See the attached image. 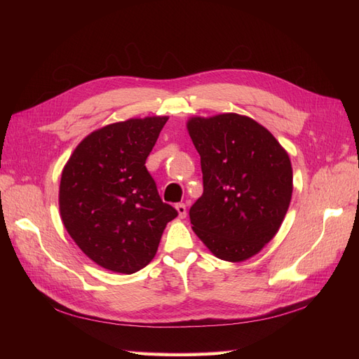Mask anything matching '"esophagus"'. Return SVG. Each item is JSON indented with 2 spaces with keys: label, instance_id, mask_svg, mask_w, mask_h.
Instances as JSON below:
<instances>
[{
  "label": "esophagus",
  "instance_id": "1",
  "mask_svg": "<svg viewBox=\"0 0 359 359\" xmlns=\"http://www.w3.org/2000/svg\"><path fill=\"white\" fill-rule=\"evenodd\" d=\"M177 211H178V215H180V219H186L187 217V206L184 205V203H178L177 206Z\"/></svg>",
  "mask_w": 359,
  "mask_h": 359
}]
</instances>
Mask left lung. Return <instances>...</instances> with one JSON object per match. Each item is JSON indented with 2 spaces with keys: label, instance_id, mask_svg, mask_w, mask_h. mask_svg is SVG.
<instances>
[{
  "label": "left lung",
  "instance_id": "8db88e82",
  "mask_svg": "<svg viewBox=\"0 0 359 359\" xmlns=\"http://www.w3.org/2000/svg\"><path fill=\"white\" fill-rule=\"evenodd\" d=\"M189 135L201 156L203 193L190 208L191 229L227 262L257 255L278 232L292 198L285 148L255 119L193 116Z\"/></svg>",
  "mask_w": 359,
  "mask_h": 359
}]
</instances>
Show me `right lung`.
Here are the masks:
<instances>
[{
  "label": "right lung",
  "instance_id": "1",
  "mask_svg": "<svg viewBox=\"0 0 359 359\" xmlns=\"http://www.w3.org/2000/svg\"><path fill=\"white\" fill-rule=\"evenodd\" d=\"M168 116L132 118L95 130L62 169L64 226L93 262L133 274L157 253L166 224L178 215L161 201L145 161Z\"/></svg>",
  "mask_w": 359,
  "mask_h": 359
}]
</instances>
